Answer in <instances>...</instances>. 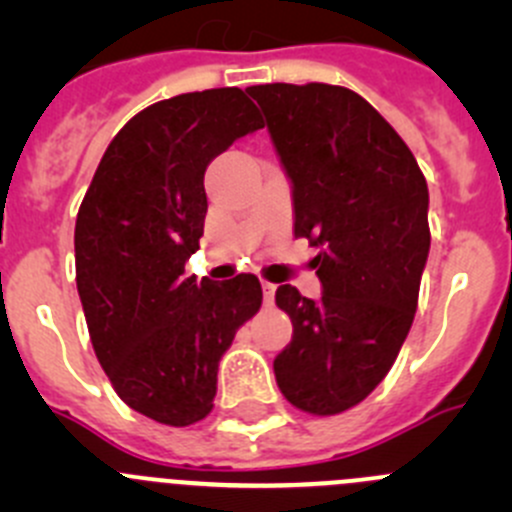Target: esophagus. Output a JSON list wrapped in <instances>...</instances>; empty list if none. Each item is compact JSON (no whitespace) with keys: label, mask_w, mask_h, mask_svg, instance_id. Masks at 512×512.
Masks as SVG:
<instances>
[{"label":"esophagus","mask_w":512,"mask_h":512,"mask_svg":"<svg viewBox=\"0 0 512 512\" xmlns=\"http://www.w3.org/2000/svg\"><path fill=\"white\" fill-rule=\"evenodd\" d=\"M275 285H272V282H262V292H265V304L267 307H270L272 304V299H275Z\"/></svg>","instance_id":"1"}]
</instances>
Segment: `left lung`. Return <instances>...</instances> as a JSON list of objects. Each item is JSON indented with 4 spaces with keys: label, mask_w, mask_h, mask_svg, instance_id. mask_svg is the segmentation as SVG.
Here are the masks:
<instances>
[{
    "label": "left lung",
    "mask_w": 512,
    "mask_h": 512,
    "mask_svg": "<svg viewBox=\"0 0 512 512\" xmlns=\"http://www.w3.org/2000/svg\"><path fill=\"white\" fill-rule=\"evenodd\" d=\"M260 103L294 200V237L319 247L322 299L277 287L292 342L275 379L299 411L334 416L384 381L414 322L426 267L428 188L414 153L359 94L329 84H265Z\"/></svg>",
    "instance_id": "left-lung-1"
}]
</instances>
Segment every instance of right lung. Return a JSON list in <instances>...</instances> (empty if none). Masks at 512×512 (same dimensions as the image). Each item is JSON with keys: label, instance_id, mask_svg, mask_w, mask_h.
<instances>
[{"label": "right lung", "instance_id": "obj_1", "mask_svg": "<svg viewBox=\"0 0 512 512\" xmlns=\"http://www.w3.org/2000/svg\"><path fill=\"white\" fill-rule=\"evenodd\" d=\"M262 126L240 89L153 103L108 143L76 215V287L98 364L123 404L165 426L213 411L220 359L262 304L255 275L185 277L208 213L205 168Z\"/></svg>", "mask_w": 512, "mask_h": 512}]
</instances>
